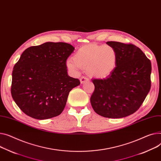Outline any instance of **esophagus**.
<instances>
[{
	"mask_svg": "<svg viewBox=\"0 0 161 161\" xmlns=\"http://www.w3.org/2000/svg\"><path fill=\"white\" fill-rule=\"evenodd\" d=\"M89 81V79L85 77V76H82L81 78H80V82L81 83H83L85 82H87V81Z\"/></svg>",
	"mask_w": 161,
	"mask_h": 161,
	"instance_id": "obj_1",
	"label": "esophagus"
}]
</instances>
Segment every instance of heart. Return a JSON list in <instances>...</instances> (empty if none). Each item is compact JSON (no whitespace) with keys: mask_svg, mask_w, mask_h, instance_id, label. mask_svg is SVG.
I'll list each match as a JSON object with an SVG mask.
<instances>
[{"mask_svg":"<svg viewBox=\"0 0 161 161\" xmlns=\"http://www.w3.org/2000/svg\"><path fill=\"white\" fill-rule=\"evenodd\" d=\"M117 61L118 53L113 47L90 43L79 48L73 59L67 60V67L74 74L83 68L89 76L103 79L114 72Z\"/></svg>","mask_w":161,"mask_h":161,"instance_id":"1","label":"heart"}]
</instances>
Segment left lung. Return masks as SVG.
<instances>
[{"instance_id": "1", "label": "left lung", "mask_w": 161, "mask_h": 161, "mask_svg": "<svg viewBox=\"0 0 161 161\" xmlns=\"http://www.w3.org/2000/svg\"><path fill=\"white\" fill-rule=\"evenodd\" d=\"M118 53L114 72L104 79H94L91 97L94 111L109 119H120L136 112L151 88V61L136 46L108 41Z\"/></svg>"}]
</instances>
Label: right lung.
I'll return each mask as SVG.
<instances>
[{
    "label": "right lung",
    "instance_id": "right-lung-1",
    "mask_svg": "<svg viewBox=\"0 0 161 161\" xmlns=\"http://www.w3.org/2000/svg\"><path fill=\"white\" fill-rule=\"evenodd\" d=\"M74 50L66 42H47L23 52L14 67L11 93L24 113L45 120L63 112L69 92L80 84L67 73L66 61Z\"/></svg>",
    "mask_w": 161,
    "mask_h": 161
}]
</instances>
